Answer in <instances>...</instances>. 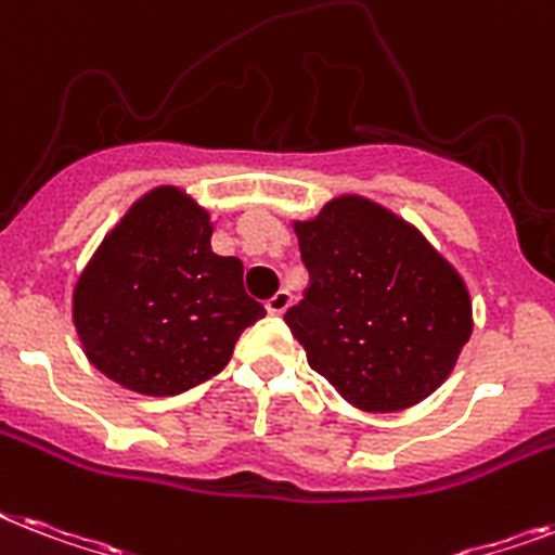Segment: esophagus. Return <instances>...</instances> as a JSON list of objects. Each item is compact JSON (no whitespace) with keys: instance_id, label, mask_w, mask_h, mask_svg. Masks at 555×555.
Segmentation results:
<instances>
[{"instance_id":"1","label":"esophagus","mask_w":555,"mask_h":555,"mask_svg":"<svg viewBox=\"0 0 555 555\" xmlns=\"http://www.w3.org/2000/svg\"><path fill=\"white\" fill-rule=\"evenodd\" d=\"M264 308H268V313H273V317H279V313H285L287 308H291V293L287 291H279L273 293L268 301H264Z\"/></svg>"}]
</instances>
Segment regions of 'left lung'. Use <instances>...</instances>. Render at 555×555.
Instances as JSON below:
<instances>
[{
  "label": "left lung",
  "instance_id": "obj_1",
  "mask_svg": "<svg viewBox=\"0 0 555 555\" xmlns=\"http://www.w3.org/2000/svg\"><path fill=\"white\" fill-rule=\"evenodd\" d=\"M310 285L285 313L308 364L350 404L393 413L448 379L470 339V296L427 238L362 196L296 222Z\"/></svg>",
  "mask_w": 555,
  "mask_h": 555
}]
</instances>
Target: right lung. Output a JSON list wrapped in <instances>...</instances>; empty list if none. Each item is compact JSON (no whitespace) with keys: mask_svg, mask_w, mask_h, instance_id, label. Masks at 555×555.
Segmentation results:
<instances>
[{"mask_svg":"<svg viewBox=\"0 0 555 555\" xmlns=\"http://www.w3.org/2000/svg\"><path fill=\"white\" fill-rule=\"evenodd\" d=\"M210 216L156 188L107 233L74 291V324L93 367L145 396H176L231 362L264 308L242 262L210 250Z\"/></svg>","mask_w":555,"mask_h":555,"instance_id":"right-lung-1","label":"right lung"}]
</instances>
